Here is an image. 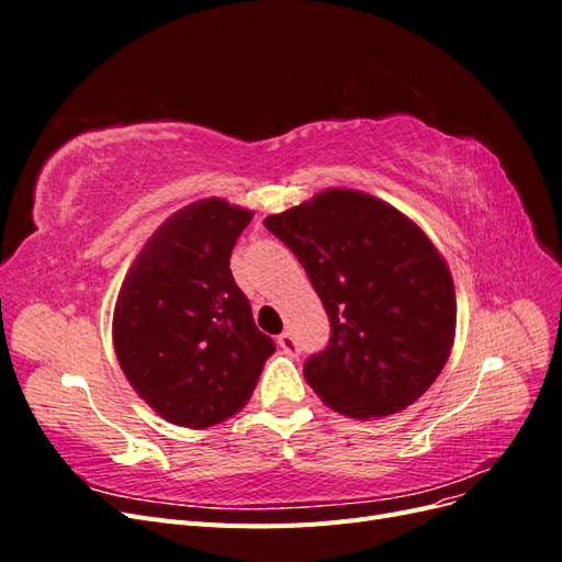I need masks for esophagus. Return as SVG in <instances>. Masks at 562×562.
Segmentation results:
<instances>
[{
  "label": "esophagus",
  "instance_id": "1",
  "mask_svg": "<svg viewBox=\"0 0 562 562\" xmlns=\"http://www.w3.org/2000/svg\"><path fill=\"white\" fill-rule=\"evenodd\" d=\"M279 347L288 353V356H297L300 353V345H297V339L293 337V333H281L279 335Z\"/></svg>",
  "mask_w": 562,
  "mask_h": 562
}]
</instances>
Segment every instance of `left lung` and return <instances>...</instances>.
I'll return each mask as SVG.
<instances>
[{"instance_id":"8db88e82","label":"left lung","mask_w":562,"mask_h":562,"mask_svg":"<svg viewBox=\"0 0 562 562\" xmlns=\"http://www.w3.org/2000/svg\"><path fill=\"white\" fill-rule=\"evenodd\" d=\"M265 227L307 271L330 321L304 380L356 419L413 405L448 363L457 302L446 260L411 217L353 190H326Z\"/></svg>"}]
</instances>
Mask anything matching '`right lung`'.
I'll return each instance as SVG.
<instances>
[{"label": "right lung", "mask_w": 562, "mask_h": 562, "mask_svg": "<svg viewBox=\"0 0 562 562\" xmlns=\"http://www.w3.org/2000/svg\"><path fill=\"white\" fill-rule=\"evenodd\" d=\"M252 213L201 199L149 236L116 297L112 339L126 380L178 427L239 413L274 339L258 330L229 258Z\"/></svg>", "instance_id": "right-lung-1"}]
</instances>
